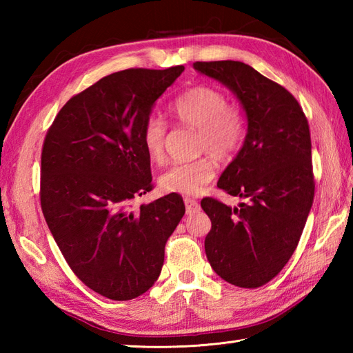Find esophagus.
Segmentation results:
<instances>
[{
	"mask_svg": "<svg viewBox=\"0 0 353 353\" xmlns=\"http://www.w3.org/2000/svg\"><path fill=\"white\" fill-rule=\"evenodd\" d=\"M185 208L186 214H196L200 211V205L197 203V200L194 199H185Z\"/></svg>",
	"mask_w": 353,
	"mask_h": 353,
	"instance_id": "1",
	"label": "esophagus"
}]
</instances>
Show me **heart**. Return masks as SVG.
Here are the masks:
<instances>
[{
  "mask_svg": "<svg viewBox=\"0 0 353 353\" xmlns=\"http://www.w3.org/2000/svg\"><path fill=\"white\" fill-rule=\"evenodd\" d=\"M171 112L185 125L199 130V152L211 153L216 159H229L241 147L245 125L236 108L229 106L221 91L211 86H196L179 95L171 104ZM167 124L159 117H150L142 129L150 159L162 162L165 154ZM215 176V167L209 157L191 162L174 163L159 177L163 192L199 196Z\"/></svg>",
  "mask_w": 353,
  "mask_h": 353,
  "instance_id": "heart-1",
  "label": "heart"
}]
</instances>
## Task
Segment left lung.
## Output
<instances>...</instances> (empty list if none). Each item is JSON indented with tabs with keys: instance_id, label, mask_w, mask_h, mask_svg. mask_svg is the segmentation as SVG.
Segmentation results:
<instances>
[{
	"instance_id": "obj_1",
	"label": "left lung",
	"mask_w": 353,
	"mask_h": 353,
	"mask_svg": "<svg viewBox=\"0 0 353 353\" xmlns=\"http://www.w3.org/2000/svg\"><path fill=\"white\" fill-rule=\"evenodd\" d=\"M194 70L226 86L247 121L243 147L216 183L245 201L232 208L215 199L201 200L212 223L206 256L221 279L258 288L290 261L311 211L310 125L294 97L250 65L196 62Z\"/></svg>"
}]
</instances>
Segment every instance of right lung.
Returning a JSON list of instances; mask_svg holds the SVG:
<instances>
[{
	"instance_id": "1",
	"label": "right lung",
	"mask_w": 353,
	"mask_h": 353,
	"mask_svg": "<svg viewBox=\"0 0 353 353\" xmlns=\"http://www.w3.org/2000/svg\"><path fill=\"white\" fill-rule=\"evenodd\" d=\"M183 70L103 77L65 104L45 137V221L79 279L112 301H132L153 287L167 239L185 214L179 194L132 209L134 199L152 191L142 129Z\"/></svg>"
}]
</instances>
